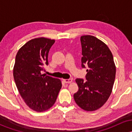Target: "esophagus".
<instances>
[{"label":"esophagus","instance_id":"1","mask_svg":"<svg viewBox=\"0 0 132 132\" xmlns=\"http://www.w3.org/2000/svg\"><path fill=\"white\" fill-rule=\"evenodd\" d=\"M63 81H64V82L66 83V84H70V83H72V80L71 79H64Z\"/></svg>","mask_w":132,"mask_h":132}]
</instances>
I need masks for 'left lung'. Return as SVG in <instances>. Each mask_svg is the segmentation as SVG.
Here are the masks:
<instances>
[{
    "instance_id": "8db88e82",
    "label": "left lung",
    "mask_w": 132,
    "mask_h": 132,
    "mask_svg": "<svg viewBox=\"0 0 132 132\" xmlns=\"http://www.w3.org/2000/svg\"><path fill=\"white\" fill-rule=\"evenodd\" d=\"M82 67L87 66L86 78L76 79L78 91L74 94L76 103L86 111H94L102 107L109 98L116 74L112 52L107 45L92 35L81 37Z\"/></svg>"
}]
</instances>
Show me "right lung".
Instances as JSON below:
<instances>
[{"mask_svg": "<svg viewBox=\"0 0 132 132\" xmlns=\"http://www.w3.org/2000/svg\"><path fill=\"white\" fill-rule=\"evenodd\" d=\"M55 40L39 37L27 42L18 51L13 75L20 94L31 109L46 111L54 105L61 89L60 79L42 75L48 64V53Z\"/></svg>", "mask_w": 132, "mask_h": 132, "instance_id": "right-lung-1", "label": "right lung"}]
</instances>
